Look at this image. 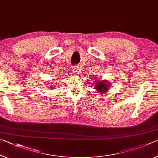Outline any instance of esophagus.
I'll return each mask as SVG.
<instances>
[{
  "instance_id": "1",
  "label": "esophagus",
  "mask_w": 158,
  "mask_h": 158,
  "mask_svg": "<svg viewBox=\"0 0 158 158\" xmlns=\"http://www.w3.org/2000/svg\"><path fill=\"white\" fill-rule=\"evenodd\" d=\"M79 72H80V69L78 66H75L73 67V69H72V72H73V74L75 75L79 74Z\"/></svg>"
}]
</instances>
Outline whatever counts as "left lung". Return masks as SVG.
I'll use <instances>...</instances> for the list:
<instances>
[{"label": "left lung", "mask_w": 158, "mask_h": 158, "mask_svg": "<svg viewBox=\"0 0 158 158\" xmlns=\"http://www.w3.org/2000/svg\"><path fill=\"white\" fill-rule=\"evenodd\" d=\"M109 84V82L106 81V80L100 81V79H98L95 82V89H96L98 92H106L108 89Z\"/></svg>", "instance_id": "1"}]
</instances>
